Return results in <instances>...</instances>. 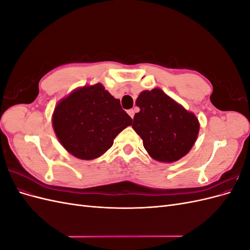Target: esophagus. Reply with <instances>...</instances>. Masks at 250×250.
Listing matches in <instances>:
<instances>
[{
	"label": "esophagus",
	"mask_w": 250,
	"mask_h": 250,
	"mask_svg": "<svg viewBox=\"0 0 250 250\" xmlns=\"http://www.w3.org/2000/svg\"><path fill=\"white\" fill-rule=\"evenodd\" d=\"M127 112H128V115H129L133 119V117H134V110L133 109H129Z\"/></svg>",
	"instance_id": "1"
}]
</instances>
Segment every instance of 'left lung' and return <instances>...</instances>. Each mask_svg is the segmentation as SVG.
Returning a JSON list of instances; mask_svg holds the SVG:
<instances>
[{"instance_id":"8db88e82","label":"left lung","mask_w":250,"mask_h":250,"mask_svg":"<svg viewBox=\"0 0 250 250\" xmlns=\"http://www.w3.org/2000/svg\"><path fill=\"white\" fill-rule=\"evenodd\" d=\"M135 104L140 111L134 115L132 128L153 160L174 163L188 153L200 128L193 112L161 88L143 90Z\"/></svg>"}]
</instances>
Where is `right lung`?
I'll use <instances>...</instances> for the list:
<instances>
[{
  "label": "right lung",
  "mask_w": 250,
  "mask_h": 250,
  "mask_svg": "<svg viewBox=\"0 0 250 250\" xmlns=\"http://www.w3.org/2000/svg\"><path fill=\"white\" fill-rule=\"evenodd\" d=\"M132 119L101 83L78 87L60 100L52 125L62 147L73 156L90 161L100 157Z\"/></svg>",
  "instance_id": "1"
}]
</instances>
